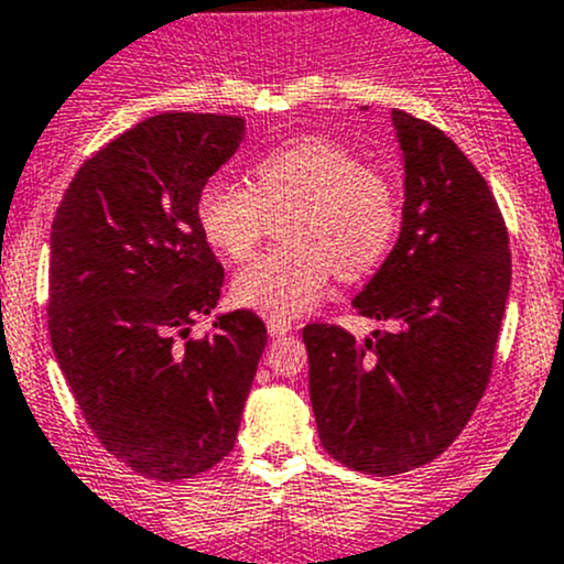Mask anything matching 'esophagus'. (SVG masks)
Instances as JSON below:
<instances>
[{"label": "esophagus", "instance_id": "esophagus-1", "mask_svg": "<svg viewBox=\"0 0 564 564\" xmlns=\"http://www.w3.org/2000/svg\"><path fill=\"white\" fill-rule=\"evenodd\" d=\"M292 329H294V324L286 322V318H278V316L267 318V332H270L272 337H283V335H289Z\"/></svg>", "mask_w": 564, "mask_h": 564}]
</instances>
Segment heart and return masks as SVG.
Segmentation results:
<instances>
[{"mask_svg": "<svg viewBox=\"0 0 564 564\" xmlns=\"http://www.w3.org/2000/svg\"><path fill=\"white\" fill-rule=\"evenodd\" d=\"M251 186L213 177L199 188L197 224L224 257L242 262L270 232L272 216L286 246L270 248L235 275V300L278 318L316 305L329 278L359 281L389 259L402 221L400 192L387 173L361 164L327 138H297L251 164Z\"/></svg>", "mask_w": 564, "mask_h": 564, "instance_id": "obj_1", "label": "heart"}]
</instances>
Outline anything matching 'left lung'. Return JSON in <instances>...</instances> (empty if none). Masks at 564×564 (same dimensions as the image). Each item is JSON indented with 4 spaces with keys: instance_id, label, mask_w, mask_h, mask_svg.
I'll return each instance as SVG.
<instances>
[{
    "instance_id": "obj_1",
    "label": "left lung",
    "mask_w": 564,
    "mask_h": 564,
    "mask_svg": "<svg viewBox=\"0 0 564 564\" xmlns=\"http://www.w3.org/2000/svg\"><path fill=\"white\" fill-rule=\"evenodd\" d=\"M405 153L397 246L354 300L378 318L357 340L307 324L311 402L332 459L397 476L441 456L470 422L495 365L511 289L508 227L489 183L430 121L394 110Z\"/></svg>"
}]
</instances>
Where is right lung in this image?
I'll use <instances>...</instances> for the list:
<instances>
[{"mask_svg":"<svg viewBox=\"0 0 564 564\" xmlns=\"http://www.w3.org/2000/svg\"><path fill=\"white\" fill-rule=\"evenodd\" d=\"M242 134L240 116L145 118L80 164L53 218V354L97 441L153 481L194 478L232 452L267 346L253 311L192 335L224 286L199 188Z\"/></svg>","mask_w":564,"mask_h":564,"instance_id":"add662e5","label":"right lung"}]
</instances>
